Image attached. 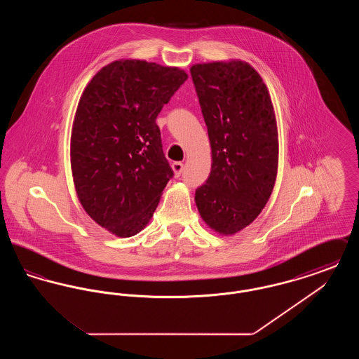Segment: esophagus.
Masks as SVG:
<instances>
[{
  "instance_id": "34e87169",
  "label": "esophagus",
  "mask_w": 359,
  "mask_h": 359,
  "mask_svg": "<svg viewBox=\"0 0 359 359\" xmlns=\"http://www.w3.org/2000/svg\"><path fill=\"white\" fill-rule=\"evenodd\" d=\"M172 170H173L175 176H176V177H179V176L183 173L184 164H183V163H180V161H176V163H173V164H172Z\"/></svg>"
}]
</instances>
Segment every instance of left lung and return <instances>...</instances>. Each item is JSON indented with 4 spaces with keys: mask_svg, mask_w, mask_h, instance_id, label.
<instances>
[{
    "mask_svg": "<svg viewBox=\"0 0 359 359\" xmlns=\"http://www.w3.org/2000/svg\"><path fill=\"white\" fill-rule=\"evenodd\" d=\"M191 76L205 118L212 164L196 189L201 217L231 236L253 222L273 191L278 138L262 78L241 60L194 65Z\"/></svg>",
    "mask_w": 359,
    "mask_h": 359,
    "instance_id": "8db88e82",
    "label": "left lung"
}]
</instances>
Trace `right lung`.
<instances>
[{
  "label": "right lung",
  "instance_id": "obj_1",
  "mask_svg": "<svg viewBox=\"0 0 359 359\" xmlns=\"http://www.w3.org/2000/svg\"><path fill=\"white\" fill-rule=\"evenodd\" d=\"M177 67L116 60L79 100L71 133V170L81 205L117 237L140 233L173 171L156 118L187 81Z\"/></svg>",
  "mask_w": 359,
  "mask_h": 359
}]
</instances>
